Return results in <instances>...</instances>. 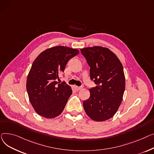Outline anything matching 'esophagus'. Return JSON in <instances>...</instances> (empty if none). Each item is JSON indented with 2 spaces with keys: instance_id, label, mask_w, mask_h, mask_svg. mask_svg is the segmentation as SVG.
<instances>
[{
  "instance_id": "1",
  "label": "esophagus",
  "mask_w": 154,
  "mask_h": 154,
  "mask_svg": "<svg viewBox=\"0 0 154 154\" xmlns=\"http://www.w3.org/2000/svg\"><path fill=\"white\" fill-rule=\"evenodd\" d=\"M75 88L76 91H79V90H80V89H81L83 88L82 86H75Z\"/></svg>"
}]
</instances>
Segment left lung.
Wrapping results in <instances>:
<instances>
[{
	"instance_id": "1",
	"label": "left lung",
	"mask_w": 154,
	"mask_h": 154,
	"mask_svg": "<svg viewBox=\"0 0 154 154\" xmlns=\"http://www.w3.org/2000/svg\"><path fill=\"white\" fill-rule=\"evenodd\" d=\"M81 52L90 66V78L96 85L89 89L90 96L83 101L84 109L95 121L109 119L119 109L125 90L122 63L107 48L88 47Z\"/></svg>"
}]
</instances>
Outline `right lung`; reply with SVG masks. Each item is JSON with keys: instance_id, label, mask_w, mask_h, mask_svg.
Wrapping results in <instances>:
<instances>
[{"instance_id": "obj_1", "label": "right lung", "mask_w": 154, "mask_h": 154, "mask_svg": "<svg viewBox=\"0 0 154 154\" xmlns=\"http://www.w3.org/2000/svg\"><path fill=\"white\" fill-rule=\"evenodd\" d=\"M79 50L63 46L45 50L33 61L26 79V90L31 104L38 114L51 119L64 109L72 94L65 82L57 81L68 61Z\"/></svg>"}]
</instances>
